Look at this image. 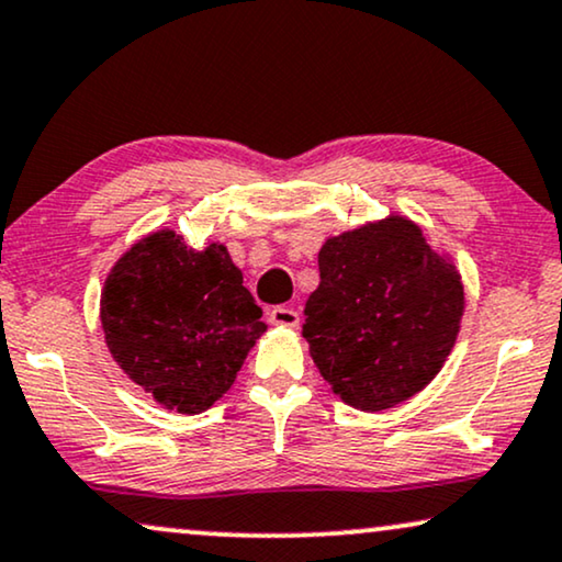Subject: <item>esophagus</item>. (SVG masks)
I'll use <instances>...</instances> for the list:
<instances>
[{"label": "esophagus", "instance_id": "1", "mask_svg": "<svg viewBox=\"0 0 562 562\" xmlns=\"http://www.w3.org/2000/svg\"><path fill=\"white\" fill-rule=\"evenodd\" d=\"M267 316H269V324H274V326L293 328V326L301 324V313H297L295 308H288V305H274V308L269 311Z\"/></svg>", "mask_w": 562, "mask_h": 562}]
</instances>
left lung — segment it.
Segmentation results:
<instances>
[{"label":"left lung","instance_id":"obj_1","mask_svg":"<svg viewBox=\"0 0 562 562\" xmlns=\"http://www.w3.org/2000/svg\"><path fill=\"white\" fill-rule=\"evenodd\" d=\"M318 272L303 336L334 393L383 411L429 385L458 339L465 293L422 228L391 215L328 238Z\"/></svg>","mask_w":562,"mask_h":562}]
</instances>
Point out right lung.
<instances>
[{"instance_id":"obj_1","label":"right lung","mask_w":562,"mask_h":562,"mask_svg":"<svg viewBox=\"0 0 562 562\" xmlns=\"http://www.w3.org/2000/svg\"><path fill=\"white\" fill-rule=\"evenodd\" d=\"M100 316L125 375L179 414L211 408L267 328L226 246L198 251L175 231L144 238L112 267Z\"/></svg>"}]
</instances>
